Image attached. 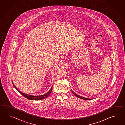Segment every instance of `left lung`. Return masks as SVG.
<instances>
[{
  "label": "left lung",
  "instance_id": "left-lung-1",
  "mask_svg": "<svg viewBox=\"0 0 125 125\" xmlns=\"http://www.w3.org/2000/svg\"><path fill=\"white\" fill-rule=\"evenodd\" d=\"M73 92V94L75 95V96H76V97H79V98H81V99H84V100H91V99H89V98H86V97H81V96H79V95H78L77 94H76L75 93H74L73 91H72Z\"/></svg>",
  "mask_w": 125,
  "mask_h": 125
}]
</instances>
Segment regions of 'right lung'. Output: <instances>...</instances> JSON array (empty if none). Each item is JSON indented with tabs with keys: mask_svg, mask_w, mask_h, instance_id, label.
I'll use <instances>...</instances> for the list:
<instances>
[{
	"mask_svg": "<svg viewBox=\"0 0 125 125\" xmlns=\"http://www.w3.org/2000/svg\"><path fill=\"white\" fill-rule=\"evenodd\" d=\"M12 84L14 86V88L18 91L21 94L22 96H23L24 97L28 98L29 100H42V99H43L46 98V97H47L49 95L51 94V92L52 91V88H51V89L49 90V91L47 93L45 94L42 95H40V96H32V95H31L27 94H25L24 93H22L20 91L18 90V88L16 87L14 85L13 83L12 82Z\"/></svg>",
	"mask_w": 125,
	"mask_h": 125,
	"instance_id": "right-lung-1",
	"label": "right lung"
}]
</instances>
